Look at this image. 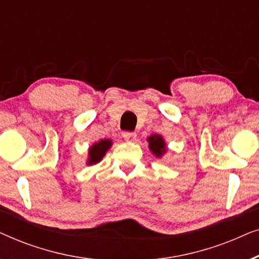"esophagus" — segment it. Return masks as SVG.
I'll return each mask as SVG.
<instances>
[{
  "instance_id": "1",
  "label": "esophagus",
  "mask_w": 259,
  "mask_h": 259,
  "mask_svg": "<svg viewBox=\"0 0 259 259\" xmlns=\"http://www.w3.org/2000/svg\"><path fill=\"white\" fill-rule=\"evenodd\" d=\"M122 137L125 138V140H127V141H134L137 138V133L136 132H125L122 134Z\"/></svg>"
}]
</instances>
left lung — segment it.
Segmentation results:
<instances>
[{"label": "left lung", "mask_w": 259, "mask_h": 259, "mask_svg": "<svg viewBox=\"0 0 259 259\" xmlns=\"http://www.w3.org/2000/svg\"><path fill=\"white\" fill-rule=\"evenodd\" d=\"M148 143H150V148L153 152V154L157 157H161L165 153V143L160 136H151L148 138Z\"/></svg>", "instance_id": "1"}]
</instances>
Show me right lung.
Returning <instances> with one entry per match:
<instances>
[{"label": "right lung", "mask_w": 259, "mask_h": 259, "mask_svg": "<svg viewBox=\"0 0 259 259\" xmlns=\"http://www.w3.org/2000/svg\"><path fill=\"white\" fill-rule=\"evenodd\" d=\"M111 140L108 139H105V140H100L99 143L94 144L93 146H92L90 148V159H88V164H97V162H99L102 159V157H104L106 151L108 150L109 147H111Z\"/></svg>", "instance_id": "1"}]
</instances>
